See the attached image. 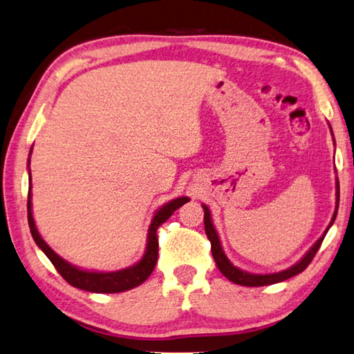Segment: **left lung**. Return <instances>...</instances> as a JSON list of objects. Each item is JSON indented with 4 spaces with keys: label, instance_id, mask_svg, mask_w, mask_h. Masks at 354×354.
<instances>
[{
    "label": "left lung",
    "instance_id": "obj_1",
    "mask_svg": "<svg viewBox=\"0 0 354 354\" xmlns=\"http://www.w3.org/2000/svg\"><path fill=\"white\" fill-rule=\"evenodd\" d=\"M201 206H203V209H205V232H206L207 239H209V243H211V252H212V257H214V261H216V265L218 268V271H221L228 280H232L233 283L244 285V287H265V285L283 282V280H287L290 277L296 276V274L302 272L308 265H310V261L313 260V257H315V254L318 252L324 236H326L328 230L334 223L335 216H337V209H339V181L335 183V211H334L333 221L329 222V227L326 228V232L323 233V236L319 238L310 249H308L307 254L302 257L301 260L296 263V265H293L288 269H283V271H280V272H272V274H252V272H248V271H243V269H239L236 266H233L232 261H230L227 258L225 252H223L222 245H221V239H218V234L216 232V228H214V225H212L209 207H207L206 205H201Z\"/></svg>",
    "mask_w": 354,
    "mask_h": 354
}]
</instances>
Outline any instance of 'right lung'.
<instances>
[{
  "instance_id": "right-lung-1",
  "label": "right lung",
  "mask_w": 354,
  "mask_h": 354,
  "mask_svg": "<svg viewBox=\"0 0 354 354\" xmlns=\"http://www.w3.org/2000/svg\"><path fill=\"white\" fill-rule=\"evenodd\" d=\"M31 154V153H30ZM28 171H30V160H28ZM30 181H31V171H30ZM186 201H189L187 197H179L171 201H168L162 207L156 211V214L151 221V225L148 230V239H147V250L142 260L136 263L133 266H129L121 271L113 272H97V271H85L71 263L63 260L58 254L50 249V245L41 238L39 234L35 218H32L31 212V183L30 189H28V223H30V230L32 234V239L39 245L44 254L48 257V260L53 263L63 279L67 283H71L72 287L91 291V293H121V291H127L131 288H136L138 285H142L147 280L157 263V255H159V241H157V228L164 223L173 212H175L179 206H183Z\"/></svg>"
}]
</instances>
